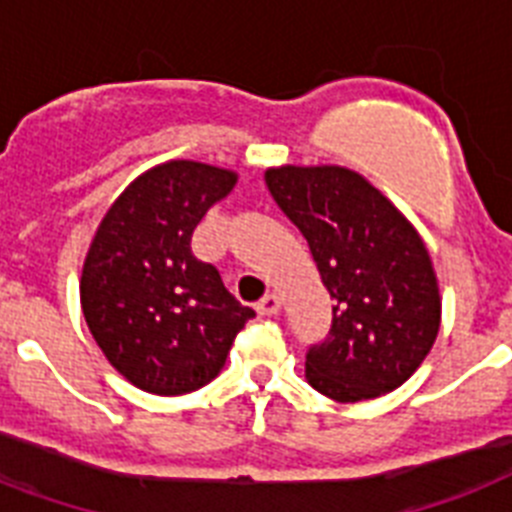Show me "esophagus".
Listing matches in <instances>:
<instances>
[{
	"instance_id": "1",
	"label": "esophagus",
	"mask_w": 512,
	"mask_h": 512,
	"mask_svg": "<svg viewBox=\"0 0 512 512\" xmlns=\"http://www.w3.org/2000/svg\"><path fill=\"white\" fill-rule=\"evenodd\" d=\"M257 312H260V315H278V312H281V299H278L276 294H265L263 299H260V302H257Z\"/></svg>"
}]
</instances>
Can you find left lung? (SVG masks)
Segmentation results:
<instances>
[{"label": "left lung", "mask_w": 512, "mask_h": 512, "mask_svg": "<svg viewBox=\"0 0 512 512\" xmlns=\"http://www.w3.org/2000/svg\"><path fill=\"white\" fill-rule=\"evenodd\" d=\"M265 184L336 299L330 336L307 354V382L338 403L401 388L432 351L442 320L440 283L419 231L346 166H270Z\"/></svg>", "instance_id": "left-lung-1"}]
</instances>
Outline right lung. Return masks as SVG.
<instances>
[{
    "label": "right lung",
    "mask_w": 512,
    "mask_h": 512,
    "mask_svg": "<svg viewBox=\"0 0 512 512\" xmlns=\"http://www.w3.org/2000/svg\"><path fill=\"white\" fill-rule=\"evenodd\" d=\"M236 179L210 163H158L98 223L80 307L111 367L145 393L182 395L216 380L236 333L255 317L190 247L197 223Z\"/></svg>",
    "instance_id": "obj_1"
}]
</instances>
